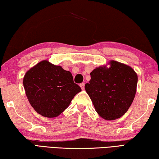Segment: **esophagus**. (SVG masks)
<instances>
[{
    "mask_svg": "<svg viewBox=\"0 0 159 159\" xmlns=\"http://www.w3.org/2000/svg\"><path fill=\"white\" fill-rule=\"evenodd\" d=\"M80 87L82 89H84V88H85V83H80Z\"/></svg>",
    "mask_w": 159,
    "mask_h": 159,
    "instance_id": "obj_1",
    "label": "esophagus"
}]
</instances>
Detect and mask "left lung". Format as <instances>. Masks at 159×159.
<instances>
[{
    "instance_id": "1",
    "label": "left lung",
    "mask_w": 159,
    "mask_h": 159,
    "mask_svg": "<svg viewBox=\"0 0 159 159\" xmlns=\"http://www.w3.org/2000/svg\"><path fill=\"white\" fill-rule=\"evenodd\" d=\"M110 67H97L85 85L95 111L107 120L118 119L128 111L136 92L138 76L129 66L111 60Z\"/></svg>"
}]
</instances>
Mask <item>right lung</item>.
<instances>
[{
  "label": "right lung",
  "mask_w": 159,
  "mask_h": 159,
  "mask_svg": "<svg viewBox=\"0 0 159 159\" xmlns=\"http://www.w3.org/2000/svg\"><path fill=\"white\" fill-rule=\"evenodd\" d=\"M25 94L34 111L46 117L58 116L70 106L81 88L70 71L43 60L25 73Z\"/></svg>",
  "instance_id": "add662e5"
}]
</instances>
